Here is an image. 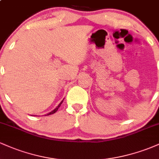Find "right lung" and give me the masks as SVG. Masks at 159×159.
<instances>
[{
  "mask_svg": "<svg viewBox=\"0 0 159 159\" xmlns=\"http://www.w3.org/2000/svg\"><path fill=\"white\" fill-rule=\"evenodd\" d=\"M63 100H62V101L61 102V103H60V104H59V105H57V107H56V108H55V109H54V110H53V111H51V112H49V113H48V114H47L46 115H50V114H54V113H55V112H56V111L58 110V108H59V107H60V106H61V104H62V103H63Z\"/></svg>",
  "mask_w": 159,
  "mask_h": 159,
  "instance_id": "add662e5",
  "label": "right lung"
}]
</instances>
